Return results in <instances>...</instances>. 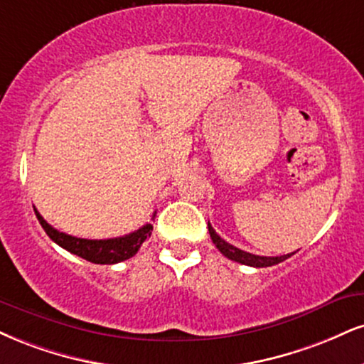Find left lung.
I'll return each instance as SVG.
<instances>
[{
	"mask_svg": "<svg viewBox=\"0 0 364 364\" xmlns=\"http://www.w3.org/2000/svg\"><path fill=\"white\" fill-rule=\"evenodd\" d=\"M208 232H210V237H212V240H213V244H215V247L222 254H224L225 257H229V259L235 261V262H240V264L254 266V268H268V266H274V264H278V262L288 259V257L293 254L291 252V254H284V256H274V257L257 256V254H251L247 251H242V249L232 246V244H229L227 240L222 239L220 235L213 230V227L210 225V222H208Z\"/></svg>",
	"mask_w": 364,
	"mask_h": 364,
	"instance_id": "obj_1",
	"label": "left lung"
}]
</instances>
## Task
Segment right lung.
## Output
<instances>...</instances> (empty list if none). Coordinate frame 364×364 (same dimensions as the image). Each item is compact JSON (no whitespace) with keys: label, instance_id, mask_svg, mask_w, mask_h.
<instances>
[{"label":"right lung","instance_id":"right-lung-1","mask_svg":"<svg viewBox=\"0 0 364 364\" xmlns=\"http://www.w3.org/2000/svg\"><path fill=\"white\" fill-rule=\"evenodd\" d=\"M33 210H35V215L38 218V222H41L42 229L46 230V234L49 235L55 244H59V246L65 249V251L82 257V259L95 262V264H115V262L129 259V257H132L137 254L144 240L151 237L152 234V225L146 224L135 232L122 235V237L100 239V240L73 237V235L64 234V232L57 230L52 225L47 224L41 213L37 212V208ZM154 217L156 213L152 215V218Z\"/></svg>","mask_w":364,"mask_h":364}]
</instances>
